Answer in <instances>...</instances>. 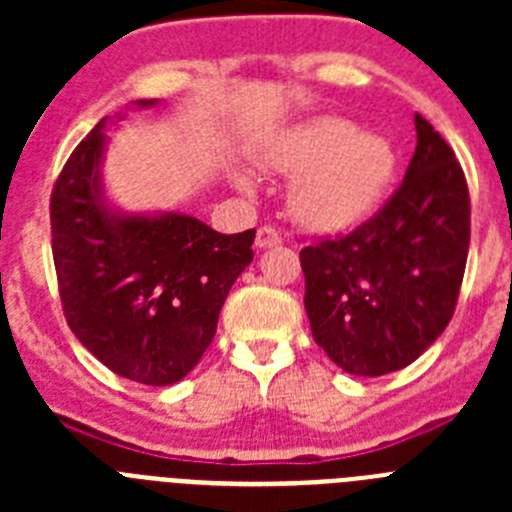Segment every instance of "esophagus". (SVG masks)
I'll return each instance as SVG.
<instances>
[{"label": "esophagus", "instance_id": "obj_1", "mask_svg": "<svg viewBox=\"0 0 512 512\" xmlns=\"http://www.w3.org/2000/svg\"><path fill=\"white\" fill-rule=\"evenodd\" d=\"M282 243V233L277 228H271V225H261L256 230V246L259 248H274Z\"/></svg>", "mask_w": 512, "mask_h": 512}]
</instances>
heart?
<instances>
[{"label":"heart","instance_id":"heart-1","mask_svg":"<svg viewBox=\"0 0 512 512\" xmlns=\"http://www.w3.org/2000/svg\"><path fill=\"white\" fill-rule=\"evenodd\" d=\"M269 166L292 184V212L315 230H341L364 220L395 171V151L382 135L356 133L338 117L307 122L269 153ZM248 187L246 179H241Z\"/></svg>","mask_w":512,"mask_h":512}]
</instances>
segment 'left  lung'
I'll use <instances>...</instances> for the list:
<instances>
[{"mask_svg": "<svg viewBox=\"0 0 512 512\" xmlns=\"http://www.w3.org/2000/svg\"><path fill=\"white\" fill-rule=\"evenodd\" d=\"M400 187L351 233L300 251L312 338L356 377L413 364L449 325L469 253V189L454 151L415 115Z\"/></svg>", "mask_w": 512, "mask_h": 512, "instance_id": "1", "label": "left lung"}]
</instances>
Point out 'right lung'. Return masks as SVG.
Here are the masks:
<instances>
[{
    "label": "right lung",
    "instance_id": "1",
    "mask_svg": "<svg viewBox=\"0 0 512 512\" xmlns=\"http://www.w3.org/2000/svg\"><path fill=\"white\" fill-rule=\"evenodd\" d=\"M104 125L74 148L51 194L63 315L107 369L164 387L187 377L215 338L256 230L223 235L179 212H112L99 179Z\"/></svg>",
    "mask_w": 512,
    "mask_h": 512
}]
</instances>
